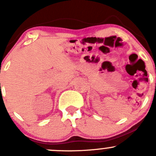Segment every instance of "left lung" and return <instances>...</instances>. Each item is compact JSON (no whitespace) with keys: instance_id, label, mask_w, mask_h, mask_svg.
Here are the masks:
<instances>
[{"instance_id":"obj_1","label":"left lung","mask_w":156,"mask_h":156,"mask_svg":"<svg viewBox=\"0 0 156 156\" xmlns=\"http://www.w3.org/2000/svg\"><path fill=\"white\" fill-rule=\"evenodd\" d=\"M155 86H156V84H155Z\"/></svg>"}]
</instances>
